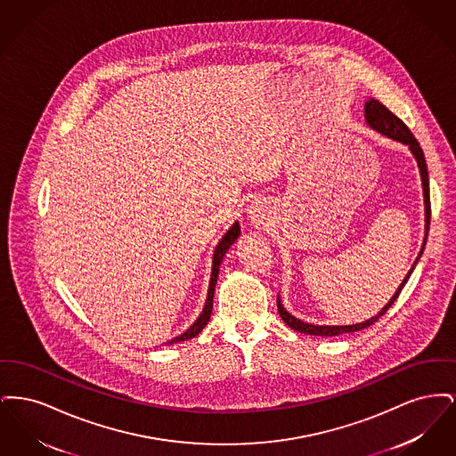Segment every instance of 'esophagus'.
Segmentation results:
<instances>
[{
    "instance_id": "esophagus-1",
    "label": "esophagus",
    "mask_w": 456,
    "mask_h": 456,
    "mask_svg": "<svg viewBox=\"0 0 456 456\" xmlns=\"http://www.w3.org/2000/svg\"><path fill=\"white\" fill-rule=\"evenodd\" d=\"M248 214H249L251 222L263 224V222L266 220V217H268V205H266V201H263V200L251 201V205H249V208H248Z\"/></svg>"
}]
</instances>
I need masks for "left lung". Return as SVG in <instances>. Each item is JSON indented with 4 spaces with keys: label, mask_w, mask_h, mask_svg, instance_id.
<instances>
[{
    "label": "left lung",
    "mask_w": 456,
    "mask_h": 456,
    "mask_svg": "<svg viewBox=\"0 0 456 456\" xmlns=\"http://www.w3.org/2000/svg\"><path fill=\"white\" fill-rule=\"evenodd\" d=\"M364 118H366V123H368L370 130L378 131L379 134L383 136H388L395 142H400L403 145L409 147V151L412 152L413 159L417 162V167H419V173H420V181H422V190H424V212H426V234H424V242H422V248H420V253L417 256V260L413 261L412 268L409 270V273L405 275V279L402 281V283L398 285L396 292L393 294L388 303L385 304V307L372 318H369L362 323H355V325H313V323H305L303 320L292 316L285 307H283L282 299L281 296H277V307H279V313H281V318L283 320L285 325L290 326L292 330L304 333V335H314V337H337V335H342V333H352V331H359V330H364L368 326L376 323L388 309L391 307V304L396 301L398 294L402 292V289L405 287L407 281L411 279L412 275L413 268L417 265L419 258L422 256L424 253V246H426V240H428V232H429V222H431V200H429V175H428V164H426V157L424 152L419 145V142L415 140V136L412 134V131L409 130L405 126V123L402 119H398L390 109L385 108L379 101L376 99H369L368 102L364 104Z\"/></svg>",
    "instance_id": "left-lung-1"
}]
</instances>
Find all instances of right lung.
<instances>
[{
	"mask_svg": "<svg viewBox=\"0 0 456 456\" xmlns=\"http://www.w3.org/2000/svg\"><path fill=\"white\" fill-rule=\"evenodd\" d=\"M239 234H240V225H239V222H234V224H232V227L224 234V238L218 240L217 248H216V251H214V258H212V275H210L208 294H207V301H205V305H203V311H201V314L196 318L195 323L190 326L184 333H181V335H177L175 338H173V340L169 342V346L195 338L196 335H198V333L207 326V323H208L210 314H212V307H214V292H216V283H217L220 263L224 260L225 253L229 251V248L236 242V239L239 238Z\"/></svg>",
	"mask_w": 456,
	"mask_h": 456,
	"instance_id": "right-lung-1",
	"label": "right lung"
}]
</instances>
